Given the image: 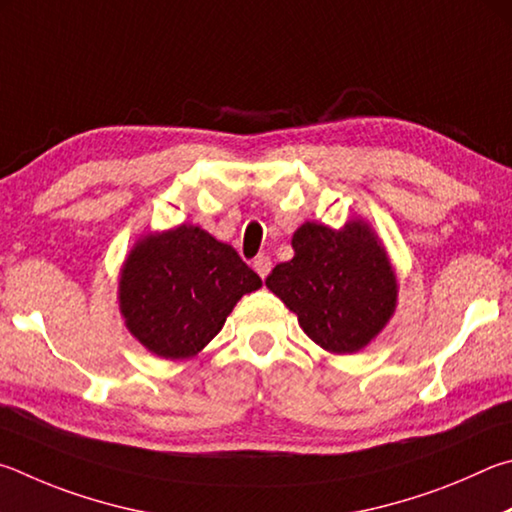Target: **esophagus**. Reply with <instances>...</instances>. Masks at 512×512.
<instances>
[{"label":"esophagus","instance_id":"34e87169","mask_svg":"<svg viewBox=\"0 0 512 512\" xmlns=\"http://www.w3.org/2000/svg\"><path fill=\"white\" fill-rule=\"evenodd\" d=\"M254 270H256L258 276H261V279H265V276L270 274V270H272V258L265 256V254L256 256L254 258Z\"/></svg>","mask_w":512,"mask_h":512}]
</instances>
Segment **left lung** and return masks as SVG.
Returning a JSON list of instances; mask_svg holds the SVG:
<instances>
[{"label":"left lung","instance_id":"1","mask_svg":"<svg viewBox=\"0 0 512 512\" xmlns=\"http://www.w3.org/2000/svg\"><path fill=\"white\" fill-rule=\"evenodd\" d=\"M292 249V261L265 279L267 288L324 351L351 355L369 346L398 306V276L375 229L362 218L339 229L303 222Z\"/></svg>","mask_w":512,"mask_h":512}]
</instances>
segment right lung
Segmentation results:
<instances>
[{"label": "right lung", "instance_id": "1", "mask_svg": "<svg viewBox=\"0 0 512 512\" xmlns=\"http://www.w3.org/2000/svg\"><path fill=\"white\" fill-rule=\"evenodd\" d=\"M263 285L238 251L195 224L150 231L119 272L125 328L152 355L191 360L220 333L245 294Z\"/></svg>", "mask_w": 512, "mask_h": 512}]
</instances>
